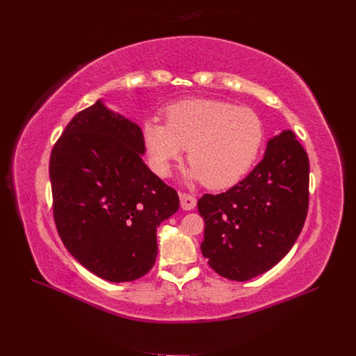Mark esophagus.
I'll list each match as a JSON object with an SVG mask.
<instances>
[{"label":"esophagus","mask_w":356,"mask_h":356,"mask_svg":"<svg viewBox=\"0 0 356 356\" xmlns=\"http://www.w3.org/2000/svg\"><path fill=\"white\" fill-rule=\"evenodd\" d=\"M179 200H181V208L184 211H191L196 208V199L190 195H186V193L179 195Z\"/></svg>","instance_id":"34e87169"}]
</instances>
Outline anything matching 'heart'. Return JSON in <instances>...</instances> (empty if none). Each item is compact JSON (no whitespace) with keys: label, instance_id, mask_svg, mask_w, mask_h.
<instances>
[{"label":"heart","instance_id":"obj_1","mask_svg":"<svg viewBox=\"0 0 356 356\" xmlns=\"http://www.w3.org/2000/svg\"><path fill=\"white\" fill-rule=\"evenodd\" d=\"M263 143L264 126L255 111L217 99L175 102L166 108V123L152 117L143 124V144L157 175L169 177L188 147L187 178L211 188L236 184Z\"/></svg>","mask_w":356,"mask_h":356}]
</instances>
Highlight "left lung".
Here are the masks:
<instances>
[{"label":"left lung","mask_w":356,"mask_h":356,"mask_svg":"<svg viewBox=\"0 0 356 356\" xmlns=\"http://www.w3.org/2000/svg\"><path fill=\"white\" fill-rule=\"evenodd\" d=\"M204 220L200 245L215 272L250 281L277 264L303 229L309 208V157L293 131L268 139L266 154L245 179L197 202Z\"/></svg>","instance_id":"8db88e82"}]
</instances>
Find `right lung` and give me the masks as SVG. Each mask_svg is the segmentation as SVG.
<instances>
[{"label": "right lung", "instance_id": "1", "mask_svg": "<svg viewBox=\"0 0 356 356\" xmlns=\"http://www.w3.org/2000/svg\"><path fill=\"white\" fill-rule=\"evenodd\" d=\"M143 131L96 101L51 149L53 217L70 254L110 282L143 277L157 257V227L178 193L147 168Z\"/></svg>", "mask_w": 356, "mask_h": 356}]
</instances>
